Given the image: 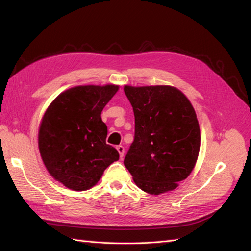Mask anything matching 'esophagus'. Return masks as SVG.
<instances>
[{"mask_svg":"<svg viewBox=\"0 0 251 251\" xmlns=\"http://www.w3.org/2000/svg\"><path fill=\"white\" fill-rule=\"evenodd\" d=\"M116 150H117V152L120 153V157L123 158V156H124V152H125L124 147H123V146H117L116 147Z\"/></svg>","mask_w":251,"mask_h":251,"instance_id":"34e87169","label":"esophagus"}]
</instances>
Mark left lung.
I'll return each instance as SVG.
<instances>
[{"instance_id":"obj_1","label":"left lung","mask_w":251,"mask_h":251,"mask_svg":"<svg viewBox=\"0 0 251 251\" xmlns=\"http://www.w3.org/2000/svg\"><path fill=\"white\" fill-rule=\"evenodd\" d=\"M124 92L135 114V139L124 165L149 194L175 190L199 156L201 131L193 106L172 86L126 85Z\"/></svg>"}]
</instances>
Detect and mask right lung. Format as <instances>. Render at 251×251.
Here are the masks:
<instances>
[{
	"label": "right lung",
	"instance_id": "1",
	"mask_svg": "<svg viewBox=\"0 0 251 251\" xmlns=\"http://www.w3.org/2000/svg\"><path fill=\"white\" fill-rule=\"evenodd\" d=\"M117 85L76 86L61 93L47 108L39 130V149L49 173L67 188L88 190L120 155L105 138L101 112Z\"/></svg>",
	"mask_w": 251,
	"mask_h": 251
}]
</instances>
